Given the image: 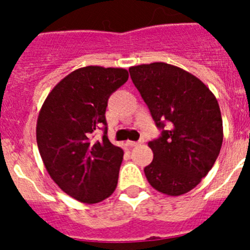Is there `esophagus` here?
<instances>
[{
  "mask_svg": "<svg viewBox=\"0 0 250 250\" xmlns=\"http://www.w3.org/2000/svg\"><path fill=\"white\" fill-rule=\"evenodd\" d=\"M141 143H143V140H140V141H127L126 144L129 145L130 147H134V146H138V145H140Z\"/></svg>",
  "mask_w": 250,
  "mask_h": 250,
  "instance_id": "1",
  "label": "esophagus"
}]
</instances>
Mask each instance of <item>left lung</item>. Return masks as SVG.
<instances>
[{
  "instance_id": "8db88e82",
  "label": "left lung",
  "mask_w": 250,
  "mask_h": 250,
  "mask_svg": "<svg viewBox=\"0 0 250 250\" xmlns=\"http://www.w3.org/2000/svg\"><path fill=\"white\" fill-rule=\"evenodd\" d=\"M129 71L161 129V135L147 144L154 152L144 169L147 182L170 196L188 193L209 173L220 152L218 100L198 77L169 63L132 66Z\"/></svg>"
}]
</instances>
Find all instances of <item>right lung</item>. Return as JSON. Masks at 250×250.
<instances>
[{"instance_id": "obj_1", "label": "right lung", "mask_w": 250, "mask_h": 250, "mask_svg": "<svg viewBox=\"0 0 250 250\" xmlns=\"http://www.w3.org/2000/svg\"><path fill=\"white\" fill-rule=\"evenodd\" d=\"M125 68L86 66L63 77L40 110L36 140L51 179L86 204L109 198L116 189L124 151L107 138L110 95L126 83ZM103 127L101 141H94Z\"/></svg>"}]
</instances>
